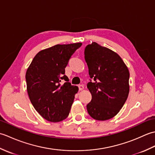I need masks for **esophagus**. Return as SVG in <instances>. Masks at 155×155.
Masks as SVG:
<instances>
[{
    "instance_id": "obj_1",
    "label": "esophagus",
    "mask_w": 155,
    "mask_h": 155,
    "mask_svg": "<svg viewBox=\"0 0 155 155\" xmlns=\"http://www.w3.org/2000/svg\"><path fill=\"white\" fill-rule=\"evenodd\" d=\"M78 88H79L80 91H83L84 89V85L79 84V85H78Z\"/></svg>"
}]
</instances>
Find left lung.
<instances>
[{"label":"left lung","instance_id":"obj_1","mask_svg":"<svg viewBox=\"0 0 155 155\" xmlns=\"http://www.w3.org/2000/svg\"><path fill=\"white\" fill-rule=\"evenodd\" d=\"M84 58L93 82L87 84L92 100L87 105L95 120L110 119L118 114L129 93V71L117 52L97 42L87 45Z\"/></svg>","mask_w":155,"mask_h":155}]
</instances>
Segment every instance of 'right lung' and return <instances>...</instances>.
I'll return each mask as SVG.
<instances>
[{
  "label": "right lung",
  "mask_w": 155,
  "mask_h": 155,
  "mask_svg": "<svg viewBox=\"0 0 155 155\" xmlns=\"http://www.w3.org/2000/svg\"><path fill=\"white\" fill-rule=\"evenodd\" d=\"M81 42L57 45L36 54L26 72L27 89L35 110L48 121L57 123L68 116L78 88L65 74L69 59ZM65 83L61 84V81Z\"/></svg>",
  "instance_id": "obj_1"
}]
</instances>
